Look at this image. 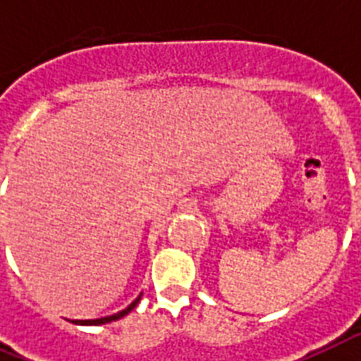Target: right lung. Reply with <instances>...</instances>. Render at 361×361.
<instances>
[{"instance_id": "add662e5", "label": "right lung", "mask_w": 361, "mask_h": 361, "mask_svg": "<svg viewBox=\"0 0 361 361\" xmlns=\"http://www.w3.org/2000/svg\"><path fill=\"white\" fill-rule=\"evenodd\" d=\"M140 297H137L133 300V302L130 304V306L126 307V310H122V312L114 313V315H109V317H102V319H87V321H72L74 324H87V326H98V324H105V323H111V321H118V319H122L124 315H128V313L133 310L137 304H139Z\"/></svg>"}]
</instances>
